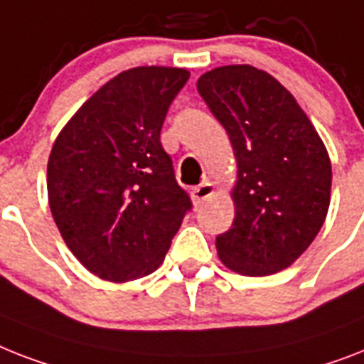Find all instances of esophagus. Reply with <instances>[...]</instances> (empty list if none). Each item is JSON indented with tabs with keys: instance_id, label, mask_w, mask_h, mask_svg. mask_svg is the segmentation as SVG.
I'll list each match as a JSON object with an SVG mask.
<instances>
[{
	"instance_id": "34e87169",
	"label": "esophagus",
	"mask_w": 364,
	"mask_h": 364,
	"mask_svg": "<svg viewBox=\"0 0 364 364\" xmlns=\"http://www.w3.org/2000/svg\"><path fill=\"white\" fill-rule=\"evenodd\" d=\"M213 194H215V187H213L211 181L200 183V185L192 188V192H191L192 202L196 203V205H198V203L205 202V200H208V198H211Z\"/></svg>"
}]
</instances>
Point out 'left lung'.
<instances>
[{
  "mask_svg": "<svg viewBox=\"0 0 364 364\" xmlns=\"http://www.w3.org/2000/svg\"><path fill=\"white\" fill-rule=\"evenodd\" d=\"M196 87L237 161L235 217L215 241L218 258L247 277L279 273L326 223L333 179L326 144L295 97L252 65L208 70Z\"/></svg>",
  "mask_w": 364,
  "mask_h": 364,
  "instance_id": "obj_1",
  "label": "left lung"
}]
</instances>
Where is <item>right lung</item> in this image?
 Returning <instances> with one entry per match:
<instances>
[{
    "instance_id": "right-lung-1",
    "label": "right lung",
    "mask_w": 364,
    "mask_h": 364,
    "mask_svg": "<svg viewBox=\"0 0 364 364\" xmlns=\"http://www.w3.org/2000/svg\"><path fill=\"white\" fill-rule=\"evenodd\" d=\"M187 69L134 67L93 93L55 138L48 203L61 237L87 271L131 282L164 262L191 209L161 129Z\"/></svg>"
}]
</instances>
